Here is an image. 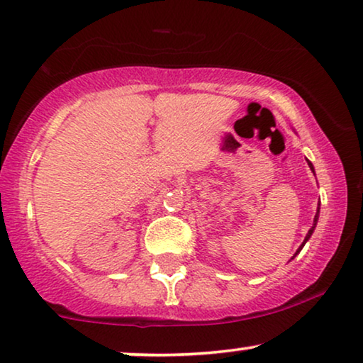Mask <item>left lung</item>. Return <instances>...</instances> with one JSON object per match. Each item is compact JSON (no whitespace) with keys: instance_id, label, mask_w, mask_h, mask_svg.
Listing matches in <instances>:
<instances>
[{"instance_id":"obj_1","label":"left lung","mask_w":363,"mask_h":363,"mask_svg":"<svg viewBox=\"0 0 363 363\" xmlns=\"http://www.w3.org/2000/svg\"><path fill=\"white\" fill-rule=\"evenodd\" d=\"M308 166H310V169L313 171V172H315V167H313V164H311V161H308ZM318 218H320V203H318V212H316V215H315V221H313V226H311V228H310V231H308V235L305 236V241H303L301 242V246L298 247V251H296L295 252V256H296V254H298L301 250H303V246H305V242L308 241V240H310V238H311V235H313V231H315V228H316V223H318ZM294 256V257H295ZM294 257H291V259H294Z\"/></svg>"}]
</instances>
